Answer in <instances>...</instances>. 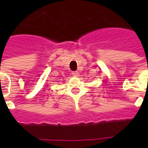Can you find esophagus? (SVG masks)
<instances>
[{
	"instance_id": "esophagus-1",
	"label": "esophagus",
	"mask_w": 148,
	"mask_h": 148,
	"mask_svg": "<svg viewBox=\"0 0 148 148\" xmlns=\"http://www.w3.org/2000/svg\"><path fill=\"white\" fill-rule=\"evenodd\" d=\"M71 74H72V75H73V76H74V77H77V76L79 75V73H78V71H73V72H72Z\"/></svg>"
}]
</instances>
